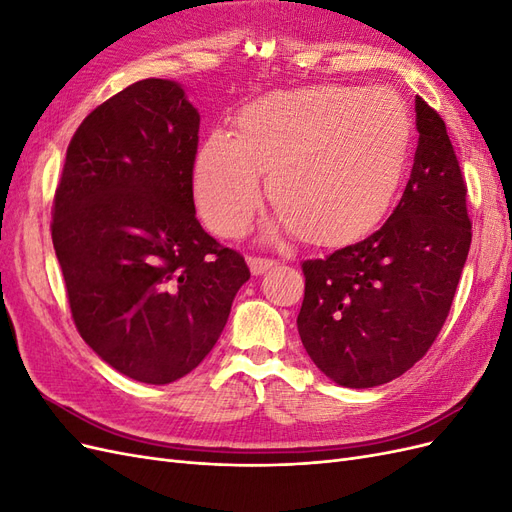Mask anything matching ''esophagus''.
<instances>
[{"mask_svg":"<svg viewBox=\"0 0 512 512\" xmlns=\"http://www.w3.org/2000/svg\"><path fill=\"white\" fill-rule=\"evenodd\" d=\"M247 262H250V271L254 275H262V273H267L269 269L275 267L273 258H250Z\"/></svg>","mask_w":512,"mask_h":512,"instance_id":"obj_1","label":"esophagus"}]
</instances>
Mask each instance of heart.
I'll return each instance as SVG.
<instances>
[{
    "instance_id": "heart-1",
    "label": "heart",
    "mask_w": 512,
    "mask_h": 512,
    "mask_svg": "<svg viewBox=\"0 0 512 512\" xmlns=\"http://www.w3.org/2000/svg\"><path fill=\"white\" fill-rule=\"evenodd\" d=\"M235 126L200 145L192 170L200 215L228 237L252 222L260 170L301 239H361L389 209L412 145L408 106L384 87L275 91L243 106Z\"/></svg>"
}]
</instances>
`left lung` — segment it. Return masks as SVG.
I'll list each match as a JSON object with an SVG mask.
<instances>
[{
	"label": "left lung",
	"instance_id": "left-lung-1",
	"mask_svg": "<svg viewBox=\"0 0 512 512\" xmlns=\"http://www.w3.org/2000/svg\"><path fill=\"white\" fill-rule=\"evenodd\" d=\"M410 181L380 230L305 260L301 342L348 389L399 378L423 359L451 309L472 241L466 181L442 117L416 98Z\"/></svg>",
	"mask_w": 512,
	"mask_h": 512
}]
</instances>
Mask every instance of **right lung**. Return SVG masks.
I'll return each instance as SVG.
<instances>
[{
    "label": "right lung",
    "mask_w": 512,
    "mask_h": 512,
    "mask_svg": "<svg viewBox=\"0 0 512 512\" xmlns=\"http://www.w3.org/2000/svg\"><path fill=\"white\" fill-rule=\"evenodd\" d=\"M198 126L179 83L138 81L85 117L55 192L53 247L76 329L145 384L203 363L250 280L243 256L196 220Z\"/></svg>",
    "instance_id": "1"
}]
</instances>
